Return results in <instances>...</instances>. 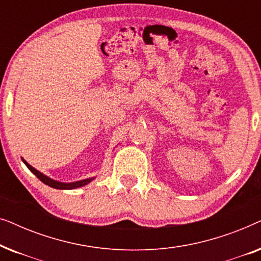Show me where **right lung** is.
<instances>
[{
  "instance_id": "right-lung-1",
  "label": "right lung",
  "mask_w": 261,
  "mask_h": 261,
  "mask_svg": "<svg viewBox=\"0 0 261 261\" xmlns=\"http://www.w3.org/2000/svg\"><path fill=\"white\" fill-rule=\"evenodd\" d=\"M22 162L26 164V166L28 167V169H30L31 172H33L35 176H37L39 179L42 181V183L46 184V185H48V187H51V188L60 189V190H71V189H77V188L84 187V185L89 184L91 180L95 179V177H91V178H87V179H83V180L73 181V183H63V181L55 180V179H52V178L45 176V174L41 173L40 171H38L37 169H34L33 166H31L30 164H28L23 158H22Z\"/></svg>"
}]
</instances>
